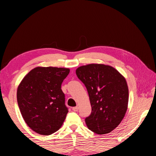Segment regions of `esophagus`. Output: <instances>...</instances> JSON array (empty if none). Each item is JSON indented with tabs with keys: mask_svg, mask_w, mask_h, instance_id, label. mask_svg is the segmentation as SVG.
Segmentation results:
<instances>
[{
	"mask_svg": "<svg viewBox=\"0 0 156 156\" xmlns=\"http://www.w3.org/2000/svg\"><path fill=\"white\" fill-rule=\"evenodd\" d=\"M72 110L73 111V112H78V107H74L72 108Z\"/></svg>",
	"mask_w": 156,
	"mask_h": 156,
	"instance_id": "34e87169",
	"label": "esophagus"
}]
</instances>
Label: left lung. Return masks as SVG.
Returning a JSON list of instances; mask_svg holds the SVG:
<instances>
[{
	"label": "left lung",
	"instance_id": "left-lung-1",
	"mask_svg": "<svg viewBox=\"0 0 156 156\" xmlns=\"http://www.w3.org/2000/svg\"><path fill=\"white\" fill-rule=\"evenodd\" d=\"M76 73L87 89L91 106L87 126L100 135L110 133L120 125L128 108L125 78L112 66L96 63L80 66Z\"/></svg>",
	"mask_w": 156,
	"mask_h": 156
}]
</instances>
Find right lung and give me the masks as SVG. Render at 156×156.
Wrapping results in <instances>:
<instances>
[{"mask_svg":"<svg viewBox=\"0 0 156 156\" xmlns=\"http://www.w3.org/2000/svg\"><path fill=\"white\" fill-rule=\"evenodd\" d=\"M69 68L37 67L19 84L17 102L23 119L37 133L49 136L61 127L68 109L61 89Z\"/></svg>","mask_w":156,"mask_h":156,"instance_id":"obj_1","label":"right lung"}]
</instances>
